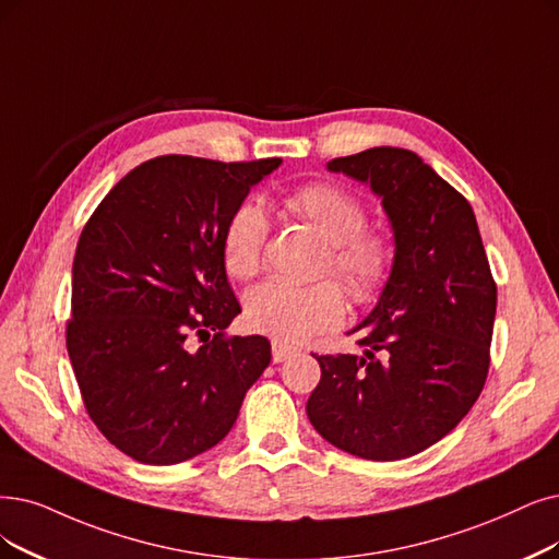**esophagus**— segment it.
<instances>
[{
  "instance_id": "esophagus-1",
  "label": "esophagus",
  "mask_w": 559,
  "mask_h": 559,
  "mask_svg": "<svg viewBox=\"0 0 559 559\" xmlns=\"http://www.w3.org/2000/svg\"><path fill=\"white\" fill-rule=\"evenodd\" d=\"M298 348L282 344V342H273V362H284L286 357H292Z\"/></svg>"
}]
</instances>
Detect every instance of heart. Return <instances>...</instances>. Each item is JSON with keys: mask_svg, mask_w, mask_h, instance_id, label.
Segmentation results:
<instances>
[{"mask_svg": "<svg viewBox=\"0 0 559 559\" xmlns=\"http://www.w3.org/2000/svg\"><path fill=\"white\" fill-rule=\"evenodd\" d=\"M309 227L328 242L323 273L337 277L355 302H371L383 292L394 265L392 242L367 229L369 213L362 199L340 183H307L284 199ZM271 234L263 209L257 202H240L222 231V261L234 280H250L261 271L265 240ZM346 300L340 284H294L267 280L245 296V323L282 344H300L311 334L340 325Z\"/></svg>", "mask_w": 559, "mask_h": 559, "instance_id": "heart-1", "label": "heart"}]
</instances>
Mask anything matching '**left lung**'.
Segmentation results:
<instances>
[{
	"mask_svg": "<svg viewBox=\"0 0 559 559\" xmlns=\"http://www.w3.org/2000/svg\"><path fill=\"white\" fill-rule=\"evenodd\" d=\"M330 171L369 183L394 231V265L360 332L365 355H317L307 401L314 429L353 456L408 459L448 436L479 399L498 286L473 206L408 148L334 158Z\"/></svg>",
	"mask_w": 559,
	"mask_h": 559,
	"instance_id": "1",
	"label": "left lung"
}]
</instances>
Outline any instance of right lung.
<instances>
[{"instance_id": "obj_1", "label": "right lung", "mask_w": 559, "mask_h": 559, "mask_svg": "<svg viewBox=\"0 0 559 559\" xmlns=\"http://www.w3.org/2000/svg\"><path fill=\"white\" fill-rule=\"evenodd\" d=\"M280 165L160 155L126 174L84 225L66 348L88 417L126 456L171 465L215 448L271 362L261 334H225L240 305L222 231ZM211 331L189 350L190 333Z\"/></svg>"}]
</instances>
